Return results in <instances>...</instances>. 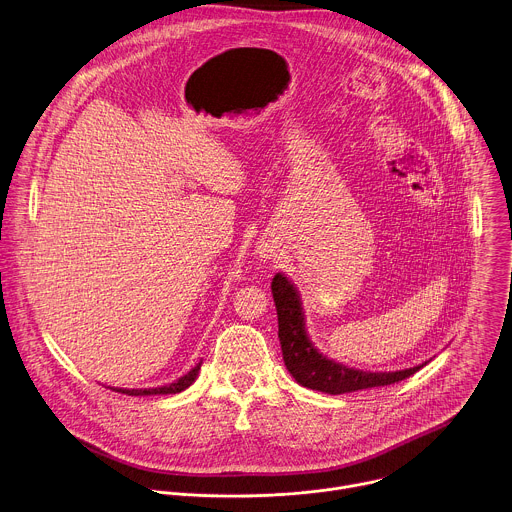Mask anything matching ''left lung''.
<instances>
[{
    "mask_svg": "<svg viewBox=\"0 0 512 512\" xmlns=\"http://www.w3.org/2000/svg\"><path fill=\"white\" fill-rule=\"evenodd\" d=\"M273 301L277 307L279 321V342L283 362L297 384L323 394H350L358 390L390 386L416 374L422 366L406 368L398 372H364L348 368L335 360L325 358L307 337L305 317L299 301V293L293 283L277 273L271 281Z\"/></svg>",
    "mask_w": 512,
    "mask_h": 512,
    "instance_id": "left-lung-1",
    "label": "left lung"
}]
</instances>
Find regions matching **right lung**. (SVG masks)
<instances>
[{"label":"right lung","mask_w":512,"mask_h":512,"mask_svg":"<svg viewBox=\"0 0 512 512\" xmlns=\"http://www.w3.org/2000/svg\"><path fill=\"white\" fill-rule=\"evenodd\" d=\"M201 364H203V362H199V364H197L189 374L181 376L177 382L168 384V386H160V388H144V390H126V388H114V390H116V392H120V394H128V396H160V394H179V392L187 390V388L197 380L199 370H201Z\"/></svg>","instance_id":"right-lung-1"}]
</instances>
